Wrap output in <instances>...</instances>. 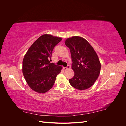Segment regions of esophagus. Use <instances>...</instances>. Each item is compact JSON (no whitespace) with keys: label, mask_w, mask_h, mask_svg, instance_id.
<instances>
[{"label":"esophagus","mask_w":126,"mask_h":126,"mask_svg":"<svg viewBox=\"0 0 126 126\" xmlns=\"http://www.w3.org/2000/svg\"><path fill=\"white\" fill-rule=\"evenodd\" d=\"M70 65H68L67 66V67H63V69H64V70H67V69H70Z\"/></svg>","instance_id":"34e87169"}]
</instances>
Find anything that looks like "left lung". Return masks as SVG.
I'll list each match as a JSON object with an SVG mask.
<instances>
[{
    "instance_id": "8db88e82",
    "label": "left lung",
    "mask_w": 126,
    "mask_h": 126,
    "mask_svg": "<svg viewBox=\"0 0 126 126\" xmlns=\"http://www.w3.org/2000/svg\"><path fill=\"white\" fill-rule=\"evenodd\" d=\"M65 44L70 49L75 73L70 84L78 90L89 88L100 74L101 64L97 53L88 42L79 36L67 39Z\"/></svg>"
}]
</instances>
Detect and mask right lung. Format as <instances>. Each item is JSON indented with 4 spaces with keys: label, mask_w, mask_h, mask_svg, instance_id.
<instances>
[{
    "label": "right lung",
    "mask_w": 126,
    "mask_h": 126,
    "mask_svg": "<svg viewBox=\"0 0 126 126\" xmlns=\"http://www.w3.org/2000/svg\"><path fill=\"white\" fill-rule=\"evenodd\" d=\"M62 38L45 34L30 47L22 61V73L33 90L45 93L54 86L62 67L50 63L52 52Z\"/></svg>",
    "instance_id": "1"
}]
</instances>
